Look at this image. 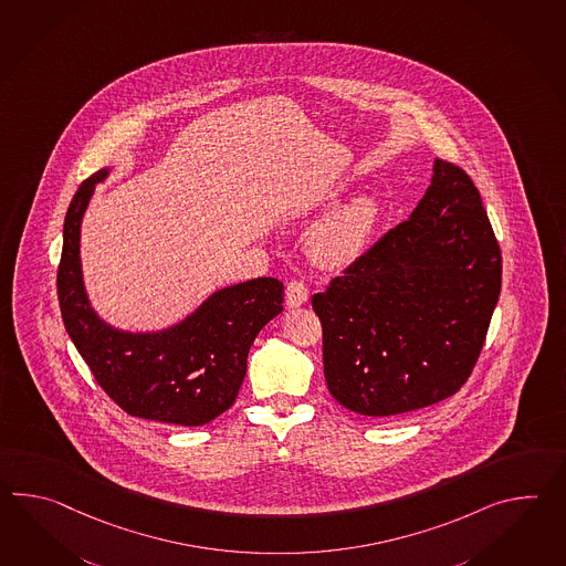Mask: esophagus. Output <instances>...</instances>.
Returning a JSON list of instances; mask_svg holds the SVG:
<instances>
[{
    "instance_id": "34e87169",
    "label": "esophagus",
    "mask_w": 566,
    "mask_h": 566,
    "mask_svg": "<svg viewBox=\"0 0 566 566\" xmlns=\"http://www.w3.org/2000/svg\"><path fill=\"white\" fill-rule=\"evenodd\" d=\"M308 301V290L301 280H292L286 284V306L289 308H298L304 302Z\"/></svg>"
}]
</instances>
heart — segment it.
<instances>
[{
  "label": "heart",
  "instance_id": "1",
  "mask_svg": "<svg viewBox=\"0 0 566 566\" xmlns=\"http://www.w3.org/2000/svg\"><path fill=\"white\" fill-rule=\"evenodd\" d=\"M339 197L333 192L328 201ZM381 221V201L376 192H361L316 227L308 250L316 264L343 268L355 262L374 239Z\"/></svg>",
  "mask_w": 566,
  "mask_h": 566
}]
</instances>
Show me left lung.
Instances as JSON below:
<instances>
[{
  "label": "left lung",
  "instance_id": "left-lung-1",
  "mask_svg": "<svg viewBox=\"0 0 566 566\" xmlns=\"http://www.w3.org/2000/svg\"><path fill=\"white\" fill-rule=\"evenodd\" d=\"M502 290V253L465 170L434 160L408 221L313 296L331 396L371 418L457 394Z\"/></svg>",
  "mask_w": 566,
  "mask_h": 566
}]
</instances>
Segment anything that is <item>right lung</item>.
Returning <instances> with one entry per match:
<instances>
[{
  "mask_svg": "<svg viewBox=\"0 0 566 566\" xmlns=\"http://www.w3.org/2000/svg\"><path fill=\"white\" fill-rule=\"evenodd\" d=\"M109 172L103 168L87 178L64 217L56 276L64 328L97 384L127 415L201 427L235 402L253 339L284 311V286L276 277H253L217 290L172 327H112L91 306L81 265V223Z\"/></svg>",
  "mask_w": 566,
  "mask_h": 566,
  "instance_id": "add662e5",
  "label": "right lung"
}]
</instances>
